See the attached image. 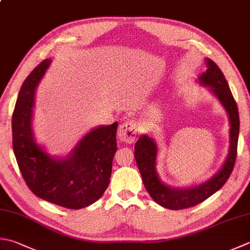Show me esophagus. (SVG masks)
Here are the masks:
<instances>
[{"label":"esophagus","mask_w":250,"mask_h":250,"mask_svg":"<svg viewBox=\"0 0 250 250\" xmlns=\"http://www.w3.org/2000/svg\"><path fill=\"white\" fill-rule=\"evenodd\" d=\"M138 125L134 121H125L120 125L118 129V138L125 143H133L138 135Z\"/></svg>","instance_id":"34e87169"}]
</instances>
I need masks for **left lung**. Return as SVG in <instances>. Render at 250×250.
Instances as JSON below:
<instances>
[{
	"instance_id": "1",
	"label": "left lung",
	"mask_w": 250,
	"mask_h": 250,
	"mask_svg": "<svg viewBox=\"0 0 250 250\" xmlns=\"http://www.w3.org/2000/svg\"><path fill=\"white\" fill-rule=\"evenodd\" d=\"M207 69L199 73L196 83L208 87L229 116V145L226 159L216 173L204 182L188 188H171L160 180L157 172L158 144L149 134H142L134 146V157L144 187L150 197L161 207L179 210L200 204L221 188L231 175L236 159L239 133V116L236 102L226 77L210 58H205Z\"/></svg>"
}]
</instances>
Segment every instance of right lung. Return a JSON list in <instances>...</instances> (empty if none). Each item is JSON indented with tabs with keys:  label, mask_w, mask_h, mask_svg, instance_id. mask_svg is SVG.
I'll return each instance as SVG.
<instances>
[{
	"label": "right lung",
	"mask_w": 250,
	"mask_h": 250,
	"mask_svg": "<svg viewBox=\"0 0 250 250\" xmlns=\"http://www.w3.org/2000/svg\"><path fill=\"white\" fill-rule=\"evenodd\" d=\"M51 63L46 58L34 68L19 91L12 119L14 154L34 195L61 207L81 209L99 200L108 188L118 122L93 128L66 156L48 153L34 135L33 108L37 87Z\"/></svg>",
	"instance_id": "add662e5"
}]
</instances>
